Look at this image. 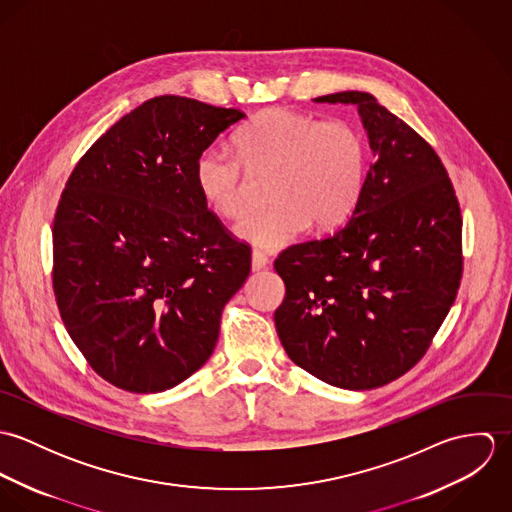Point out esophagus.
<instances>
[{"instance_id": "34e87169", "label": "esophagus", "mask_w": 512, "mask_h": 512, "mask_svg": "<svg viewBox=\"0 0 512 512\" xmlns=\"http://www.w3.org/2000/svg\"><path fill=\"white\" fill-rule=\"evenodd\" d=\"M268 256L264 254V252H260V250H254L252 252V270L254 272H260V270H264L266 266H268Z\"/></svg>"}]
</instances>
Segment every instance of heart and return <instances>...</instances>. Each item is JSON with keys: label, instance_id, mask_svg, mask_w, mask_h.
<instances>
[{"label": "heart", "instance_id": "obj_1", "mask_svg": "<svg viewBox=\"0 0 512 512\" xmlns=\"http://www.w3.org/2000/svg\"><path fill=\"white\" fill-rule=\"evenodd\" d=\"M234 153L207 147L195 161L203 201L224 219L248 209L250 179H266L270 209L240 220L236 236L280 250L309 224L331 230L357 207L366 179L361 130L343 118L321 120L290 108L256 114L234 138Z\"/></svg>", "mask_w": 512, "mask_h": 512}]
</instances>
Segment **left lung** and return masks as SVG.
Returning <instances> with one entry per match:
<instances>
[{
  "instance_id": "8db88e82",
  "label": "left lung",
  "mask_w": 512,
  "mask_h": 512,
  "mask_svg": "<svg viewBox=\"0 0 512 512\" xmlns=\"http://www.w3.org/2000/svg\"><path fill=\"white\" fill-rule=\"evenodd\" d=\"M355 104L374 161L351 220L288 246L274 262L286 297L274 313L293 363L347 388L384 386L426 355L461 284V209L430 146L368 92Z\"/></svg>"
}]
</instances>
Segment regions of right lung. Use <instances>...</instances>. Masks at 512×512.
I'll list each match as a JSON object with an SVG mask.
<instances>
[{
	"label": "right lung",
	"instance_id": "add662e5",
	"mask_svg": "<svg viewBox=\"0 0 512 512\" xmlns=\"http://www.w3.org/2000/svg\"><path fill=\"white\" fill-rule=\"evenodd\" d=\"M244 118L155 96L78 159L53 220V290L92 370L136 394L177 386L209 361L252 252L209 211L195 161Z\"/></svg>",
	"mask_w": 512,
	"mask_h": 512
}]
</instances>
